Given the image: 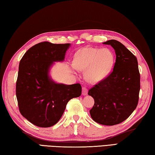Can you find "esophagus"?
Returning a JSON list of instances; mask_svg holds the SVG:
<instances>
[{
    "instance_id": "esophagus-1",
    "label": "esophagus",
    "mask_w": 155,
    "mask_h": 155,
    "mask_svg": "<svg viewBox=\"0 0 155 155\" xmlns=\"http://www.w3.org/2000/svg\"><path fill=\"white\" fill-rule=\"evenodd\" d=\"M87 93H88L87 88H86V87H83L82 88V94L83 95H87Z\"/></svg>"
}]
</instances>
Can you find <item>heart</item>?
Segmentation results:
<instances>
[{
  "label": "heart",
  "mask_w": 155,
  "mask_h": 155,
  "mask_svg": "<svg viewBox=\"0 0 155 155\" xmlns=\"http://www.w3.org/2000/svg\"><path fill=\"white\" fill-rule=\"evenodd\" d=\"M115 64L113 53L108 49L87 47L80 50L73 58L76 70L85 71L90 83H98L108 77Z\"/></svg>",
  "instance_id": "b5f03b06"
}]
</instances>
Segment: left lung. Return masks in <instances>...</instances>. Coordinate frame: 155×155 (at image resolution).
Returning a JSON list of instances; mask_svg holds the SVG:
<instances>
[{"mask_svg": "<svg viewBox=\"0 0 155 155\" xmlns=\"http://www.w3.org/2000/svg\"><path fill=\"white\" fill-rule=\"evenodd\" d=\"M103 44L113 48L116 60L113 72L88 91L95 100L90 114L95 122L113 126L126 120L137 106L140 74L137 58L123 44L115 40Z\"/></svg>", "mask_w": 155, "mask_h": 155, "instance_id": "obj_1", "label": "left lung"}]
</instances>
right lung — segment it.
I'll return each instance as SVG.
<instances>
[{"mask_svg": "<svg viewBox=\"0 0 155 155\" xmlns=\"http://www.w3.org/2000/svg\"><path fill=\"white\" fill-rule=\"evenodd\" d=\"M70 44L40 42L30 48L20 61L16 93L21 115L35 126L55 125L68 101L82 93L80 84L56 83L49 75L55 62H62Z\"/></svg>", "mask_w": 155, "mask_h": 155, "instance_id": "obj_1", "label": "right lung"}]
</instances>
